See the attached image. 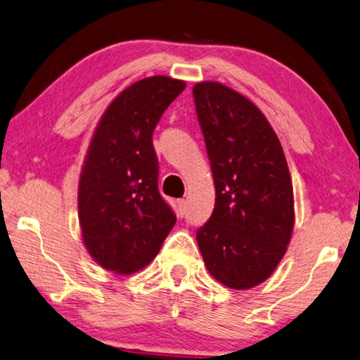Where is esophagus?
I'll return each mask as SVG.
<instances>
[{
  "mask_svg": "<svg viewBox=\"0 0 360 360\" xmlns=\"http://www.w3.org/2000/svg\"><path fill=\"white\" fill-rule=\"evenodd\" d=\"M186 210H187V202L186 200H178V213H179L181 218L184 216Z\"/></svg>",
  "mask_w": 360,
  "mask_h": 360,
  "instance_id": "esophagus-1",
  "label": "esophagus"
}]
</instances>
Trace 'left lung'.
I'll return each instance as SVG.
<instances>
[{"instance_id": "8db88e82", "label": "left lung", "mask_w": 360, "mask_h": 360, "mask_svg": "<svg viewBox=\"0 0 360 360\" xmlns=\"http://www.w3.org/2000/svg\"><path fill=\"white\" fill-rule=\"evenodd\" d=\"M213 173L216 202L197 231L208 272L233 290L276 269L295 226L293 186L276 131L252 101L218 82L192 89Z\"/></svg>"}]
</instances>
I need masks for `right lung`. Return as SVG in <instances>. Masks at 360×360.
<instances>
[{
    "label": "right lung",
    "mask_w": 360,
    "mask_h": 360,
    "mask_svg": "<svg viewBox=\"0 0 360 360\" xmlns=\"http://www.w3.org/2000/svg\"><path fill=\"white\" fill-rule=\"evenodd\" d=\"M182 79L157 75L122 91L101 117L78 184L83 243L101 267L141 271L158 255L176 216L158 192L152 133L184 91Z\"/></svg>",
    "instance_id": "1"
}]
</instances>
